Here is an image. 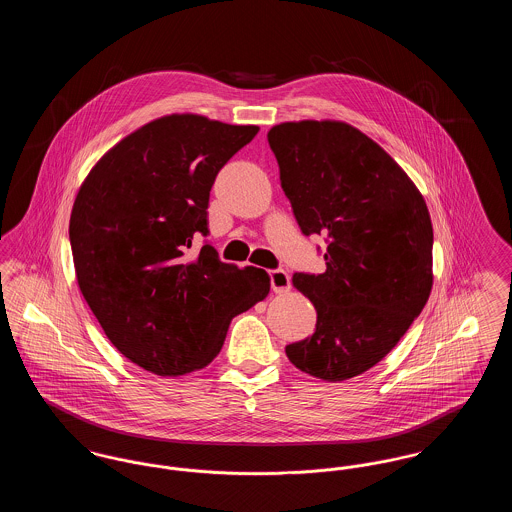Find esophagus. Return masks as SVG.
Returning a JSON list of instances; mask_svg holds the SVG:
<instances>
[{
    "instance_id": "esophagus-1",
    "label": "esophagus",
    "mask_w": 512,
    "mask_h": 512,
    "mask_svg": "<svg viewBox=\"0 0 512 512\" xmlns=\"http://www.w3.org/2000/svg\"><path fill=\"white\" fill-rule=\"evenodd\" d=\"M270 286L276 293L290 292L292 288V280H290V274L282 268H276V270H270Z\"/></svg>"
}]
</instances>
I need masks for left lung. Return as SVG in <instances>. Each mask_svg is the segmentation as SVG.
<instances>
[{"label": "left lung", "mask_w": 512, "mask_h": 512, "mask_svg": "<svg viewBox=\"0 0 512 512\" xmlns=\"http://www.w3.org/2000/svg\"><path fill=\"white\" fill-rule=\"evenodd\" d=\"M267 138L301 232L328 236L326 270L293 274L317 309V330L286 345V355L320 380H349L390 353L430 297L426 201L407 172L347 122H282Z\"/></svg>", "instance_id": "8db88e82"}]
</instances>
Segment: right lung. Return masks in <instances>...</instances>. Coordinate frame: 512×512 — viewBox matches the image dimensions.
Listing matches in <instances>:
<instances>
[{
    "mask_svg": "<svg viewBox=\"0 0 512 512\" xmlns=\"http://www.w3.org/2000/svg\"><path fill=\"white\" fill-rule=\"evenodd\" d=\"M259 126L201 115L147 122L111 147L74 199L69 238L78 288L122 355L159 376L209 365L232 318L270 292L263 268L222 263L209 234V192Z\"/></svg>",
    "mask_w": 512,
    "mask_h": 512,
    "instance_id": "right-lung-1",
    "label": "right lung"
}]
</instances>
